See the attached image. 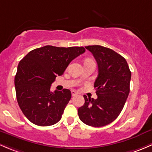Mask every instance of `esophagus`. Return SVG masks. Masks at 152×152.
I'll return each instance as SVG.
<instances>
[{
    "label": "esophagus",
    "mask_w": 152,
    "mask_h": 152,
    "mask_svg": "<svg viewBox=\"0 0 152 152\" xmlns=\"http://www.w3.org/2000/svg\"><path fill=\"white\" fill-rule=\"evenodd\" d=\"M72 96H76L77 94V92L75 91H74V90H72Z\"/></svg>",
    "instance_id": "obj_1"
}]
</instances>
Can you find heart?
Here are the masks:
<instances>
[{"mask_svg":"<svg viewBox=\"0 0 152 152\" xmlns=\"http://www.w3.org/2000/svg\"><path fill=\"white\" fill-rule=\"evenodd\" d=\"M87 60H89V59H87Z\"/></svg>","mask_w":152,"mask_h":152,"instance_id":"heart-1","label":"heart"}]
</instances>
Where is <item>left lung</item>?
<instances>
[{"mask_svg":"<svg viewBox=\"0 0 152 152\" xmlns=\"http://www.w3.org/2000/svg\"><path fill=\"white\" fill-rule=\"evenodd\" d=\"M85 48L98 65L94 83L97 99L84 95L85 103L78 108V115L86 124L99 127L113 122L122 110L129 93L131 72L124 58L110 48L100 45Z\"/></svg>","mask_w":152,"mask_h":152,"instance_id":"left-lung-1","label":"left lung"}]
</instances>
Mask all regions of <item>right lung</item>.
<instances>
[{
    "label": "right lung",
    "instance_id": "add662e5",
    "mask_svg": "<svg viewBox=\"0 0 152 152\" xmlns=\"http://www.w3.org/2000/svg\"><path fill=\"white\" fill-rule=\"evenodd\" d=\"M85 51L83 47L47 45L30 51L20 61L15 78L17 100L31 122L46 126L60 121L72 94L66 88L52 92L51 84Z\"/></svg>",
    "mask_w": 152,
    "mask_h": 152
}]
</instances>
